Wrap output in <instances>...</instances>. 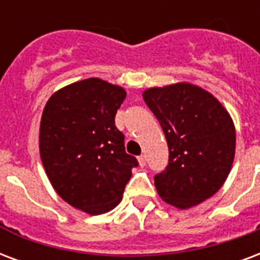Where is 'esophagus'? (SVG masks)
Here are the masks:
<instances>
[{
	"label": "esophagus",
	"instance_id": "34e87169",
	"mask_svg": "<svg viewBox=\"0 0 260 260\" xmlns=\"http://www.w3.org/2000/svg\"><path fill=\"white\" fill-rule=\"evenodd\" d=\"M138 161H139V165L142 166V168H143V166H146V156H144V155L139 156Z\"/></svg>",
	"mask_w": 260,
	"mask_h": 260
}]
</instances>
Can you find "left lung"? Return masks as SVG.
Returning a JSON list of instances; mask_svg holds the SVG:
<instances>
[{
	"label": "left lung",
	"mask_w": 260,
	"mask_h": 260,
	"mask_svg": "<svg viewBox=\"0 0 260 260\" xmlns=\"http://www.w3.org/2000/svg\"><path fill=\"white\" fill-rule=\"evenodd\" d=\"M169 147L166 170L154 177L161 199L188 210L215 195L231 173L236 128L231 114L211 92L180 82L143 91Z\"/></svg>",
	"instance_id": "obj_1"
}]
</instances>
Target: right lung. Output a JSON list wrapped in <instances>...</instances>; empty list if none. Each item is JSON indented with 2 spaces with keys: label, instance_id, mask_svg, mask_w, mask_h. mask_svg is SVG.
Segmentation results:
<instances>
[{
  "label": "right lung",
  "instance_id": "obj_1",
  "mask_svg": "<svg viewBox=\"0 0 260 260\" xmlns=\"http://www.w3.org/2000/svg\"><path fill=\"white\" fill-rule=\"evenodd\" d=\"M125 96L121 86L90 77L55 91L41 117L39 154L51 187L90 215L108 213L121 202L138 166L114 125Z\"/></svg>",
  "mask_w": 260,
  "mask_h": 260
}]
</instances>
